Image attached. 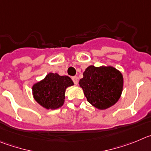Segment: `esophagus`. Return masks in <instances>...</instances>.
<instances>
[{
    "label": "esophagus",
    "instance_id": "34e87169",
    "mask_svg": "<svg viewBox=\"0 0 151 151\" xmlns=\"http://www.w3.org/2000/svg\"><path fill=\"white\" fill-rule=\"evenodd\" d=\"M72 80H73V81H74V84H76V85H77V83H78V78H77V77H72Z\"/></svg>",
    "mask_w": 151,
    "mask_h": 151
}]
</instances>
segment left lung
I'll return each instance as SVG.
<instances>
[{
	"label": "left lung",
	"mask_w": 151,
	"mask_h": 151,
	"mask_svg": "<svg viewBox=\"0 0 151 151\" xmlns=\"http://www.w3.org/2000/svg\"><path fill=\"white\" fill-rule=\"evenodd\" d=\"M79 84L87 101L99 110L114 105L122 95L123 77L113 66L89 65L83 73Z\"/></svg>",
	"instance_id": "1"
}]
</instances>
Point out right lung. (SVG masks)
Here are the masks:
<instances>
[{
  "label": "right lung",
  "instance_id": "add662e5",
  "mask_svg": "<svg viewBox=\"0 0 151 151\" xmlns=\"http://www.w3.org/2000/svg\"><path fill=\"white\" fill-rule=\"evenodd\" d=\"M71 86H74V82L68 76L49 73L43 80L32 86V95L43 108L55 110L63 105L66 89Z\"/></svg>",
  "mask_w": 151,
  "mask_h": 151
}]
</instances>
